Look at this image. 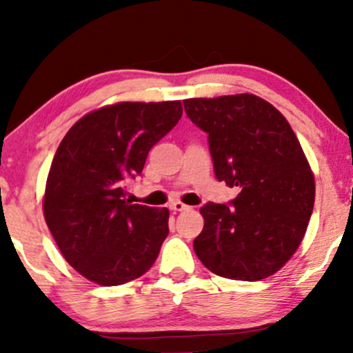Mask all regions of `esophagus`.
<instances>
[{"mask_svg": "<svg viewBox=\"0 0 353 353\" xmlns=\"http://www.w3.org/2000/svg\"><path fill=\"white\" fill-rule=\"evenodd\" d=\"M169 209L174 210V212H182V210H188L190 208L189 205L182 204V202H179V201H176V202H171V204H169Z\"/></svg>", "mask_w": 353, "mask_h": 353, "instance_id": "obj_1", "label": "esophagus"}]
</instances>
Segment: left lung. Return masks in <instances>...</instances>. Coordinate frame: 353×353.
<instances>
[{
  "instance_id": "obj_1",
  "label": "left lung",
  "mask_w": 353,
  "mask_h": 353,
  "mask_svg": "<svg viewBox=\"0 0 353 353\" xmlns=\"http://www.w3.org/2000/svg\"><path fill=\"white\" fill-rule=\"evenodd\" d=\"M185 114L208 132L214 174L237 188L229 204L201 208L194 250L210 272L261 281L301 245L315 201L310 165L287 119L254 94L185 99Z\"/></svg>"
}]
</instances>
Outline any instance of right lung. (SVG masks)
Instances as JSON below:
<instances>
[{
	"label": "right lung",
	"mask_w": 353,
	"mask_h": 353,
	"mask_svg": "<svg viewBox=\"0 0 353 353\" xmlns=\"http://www.w3.org/2000/svg\"><path fill=\"white\" fill-rule=\"evenodd\" d=\"M181 101L117 103L92 111L61 141L48 174L44 219L61 254L99 285L148 272L169 234V210L125 201V184L179 123Z\"/></svg>",
	"instance_id": "right-lung-1"
}]
</instances>
